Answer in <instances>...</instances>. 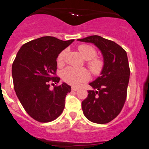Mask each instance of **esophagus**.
<instances>
[{"mask_svg": "<svg viewBox=\"0 0 149 149\" xmlns=\"http://www.w3.org/2000/svg\"><path fill=\"white\" fill-rule=\"evenodd\" d=\"M71 89H72V91H78V89L77 88V87H71Z\"/></svg>", "mask_w": 149, "mask_h": 149, "instance_id": "obj_1", "label": "esophagus"}]
</instances>
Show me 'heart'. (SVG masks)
<instances>
[{"instance_id":"heart-1","label":"heart","mask_w":149,"mask_h":149,"mask_svg":"<svg viewBox=\"0 0 149 149\" xmlns=\"http://www.w3.org/2000/svg\"><path fill=\"white\" fill-rule=\"evenodd\" d=\"M78 51L85 60H89L87 65L90 71L95 75L99 74L103 68V62L101 59L95 57L97 54L95 48L91 46L83 44L78 46ZM65 55V50L62 51L58 55L57 62L59 65L63 63ZM62 78L68 84L78 86L89 79V73L87 70L84 69H76L74 67H68L62 71Z\"/></svg>"}]
</instances>
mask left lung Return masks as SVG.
<instances>
[{"label": "left lung", "mask_w": 149, "mask_h": 149, "mask_svg": "<svg viewBox=\"0 0 149 149\" xmlns=\"http://www.w3.org/2000/svg\"><path fill=\"white\" fill-rule=\"evenodd\" d=\"M77 41L94 44L101 52L103 68L101 76L90 82L93 90L82 102L87 119L96 123H107L117 116L126 99L130 68L126 51L113 41L92 35Z\"/></svg>", "instance_id": "obj_1"}]
</instances>
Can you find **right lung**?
<instances>
[{
	"label": "right lung",
	"instance_id": "right-lung-1",
	"mask_svg": "<svg viewBox=\"0 0 149 149\" xmlns=\"http://www.w3.org/2000/svg\"><path fill=\"white\" fill-rule=\"evenodd\" d=\"M73 41L46 36L23 44L17 53L12 67L14 88L23 108L36 121L50 122L63 112L71 86L62 82L51 89L49 82H60L54 76L57 56Z\"/></svg>",
	"mask_w": 149,
	"mask_h": 149
}]
</instances>
